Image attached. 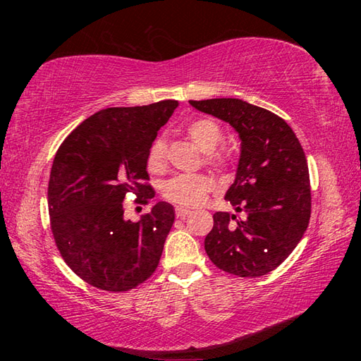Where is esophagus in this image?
<instances>
[{
	"label": "esophagus",
	"mask_w": 361,
	"mask_h": 361,
	"mask_svg": "<svg viewBox=\"0 0 361 361\" xmlns=\"http://www.w3.org/2000/svg\"><path fill=\"white\" fill-rule=\"evenodd\" d=\"M189 213H191V210L189 209H185V207H176L175 209V215L176 218H186Z\"/></svg>",
	"instance_id": "esophagus-1"
}]
</instances>
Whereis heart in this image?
Listing matches in <instances>:
<instances>
[{
  "mask_svg": "<svg viewBox=\"0 0 361 361\" xmlns=\"http://www.w3.org/2000/svg\"><path fill=\"white\" fill-rule=\"evenodd\" d=\"M188 137L202 152H213L219 148L224 140L221 126L213 119H195L188 126ZM205 162L210 167L228 172L231 167L229 159L221 152L209 154ZM146 169L148 172L159 175L167 169V146L162 138L151 145L146 156ZM213 189V181L205 175H180L169 180L162 186L164 197L183 207H195L202 204L207 195Z\"/></svg>",
  "mask_w": 361,
  "mask_h": 361,
  "instance_id": "obj_1",
  "label": "heart"
}]
</instances>
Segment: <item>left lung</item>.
I'll use <instances>...</instances> for the list:
<instances>
[{"mask_svg": "<svg viewBox=\"0 0 361 361\" xmlns=\"http://www.w3.org/2000/svg\"><path fill=\"white\" fill-rule=\"evenodd\" d=\"M189 103L229 122L242 140L235 181L226 192L242 218L216 212L205 252L232 276H266L288 258L309 226L312 195L302 146L269 109L239 99Z\"/></svg>", "mask_w": 361, "mask_h": 361, "instance_id": "left-lung-1", "label": "left lung"}]
</instances>
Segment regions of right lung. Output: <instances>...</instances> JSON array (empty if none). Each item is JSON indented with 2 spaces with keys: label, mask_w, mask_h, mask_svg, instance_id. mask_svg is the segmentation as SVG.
I'll return each instance as SVG.
<instances>
[{
  "label": "right lung",
  "mask_w": 361,
  "mask_h": 361,
  "mask_svg": "<svg viewBox=\"0 0 361 361\" xmlns=\"http://www.w3.org/2000/svg\"><path fill=\"white\" fill-rule=\"evenodd\" d=\"M176 100L106 108L81 122L54 159L47 188L54 240L79 279L103 291L124 293L146 282L161 259L175 221L173 207L157 202L142 219H124L126 195L154 197L146 156Z\"/></svg>",
  "instance_id": "add662e5"
}]
</instances>
